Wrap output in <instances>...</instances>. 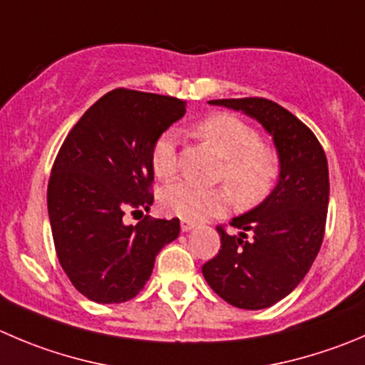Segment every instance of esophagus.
<instances>
[{"instance_id": "obj_1", "label": "esophagus", "mask_w": 365, "mask_h": 365, "mask_svg": "<svg viewBox=\"0 0 365 365\" xmlns=\"http://www.w3.org/2000/svg\"><path fill=\"white\" fill-rule=\"evenodd\" d=\"M195 227V224H193V222H190V220H185V218H182V220H180V229H182V231H192V229Z\"/></svg>"}]
</instances>
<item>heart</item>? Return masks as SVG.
I'll list each match as a JSON object with an SVG mask.
<instances>
[{
  "label": "heart",
  "instance_id": "1",
  "mask_svg": "<svg viewBox=\"0 0 365 365\" xmlns=\"http://www.w3.org/2000/svg\"><path fill=\"white\" fill-rule=\"evenodd\" d=\"M195 133L225 161L218 179L229 186L240 206H256L272 192L279 177V158L263 145L262 134L252 125L220 113L200 121ZM150 166L163 180L179 172V141L173 128L159 134L152 143ZM161 204L177 217L199 222L224 213L231 204V193L227 188H202L179 180L163 190Z\"/></svg>",
  "mask_w": 365,
  "mask_h": 365
}]
</instances>
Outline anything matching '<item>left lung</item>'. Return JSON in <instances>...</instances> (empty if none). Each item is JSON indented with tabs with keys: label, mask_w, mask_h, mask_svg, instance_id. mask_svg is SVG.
Segmentation results:
<instances>
[{
	"label": "left lung",
	"mask_w": 365,
	"mask_h": 365,
	"mask_svg": "<svg viewBox=\"0 0 365 365\" xmlns=\"http://www.w3.org/2000/svg\"><path fill=\"white\" fill-rule=\"evenodd\" d=\"M244 110L272 136L279 155V182L249 213L232 218L229 235L217 225L220 251L202 265L207 284L224 301L259 310L289 296L310 270L322 238L329 199L328 161L310 128L267 98L211 100Z\"/></svg>",
	"instance_id": "obj_1"
}]
</instances>
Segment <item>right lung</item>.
I'll list each match as a JSON object with an SVG mask.
<instances>
[{"label":"right lung","mask_w":365,"mask_h":365,"mask_svg":"<svg viewBox=\"0 0 365 365\" xmlns=\"http://www.w3.org/2000/svg\"><path fill=\"white\" fill-rule=\"evenodd\" d=\"M186 113L185 100L118 88L69 130L48 180V215L61 267L82 296L125 303L150 277L158 252L179 237V218L125 213L154 202L150 148Z\"/></svg>","instance_id":"add662e5"}]
</instances>
